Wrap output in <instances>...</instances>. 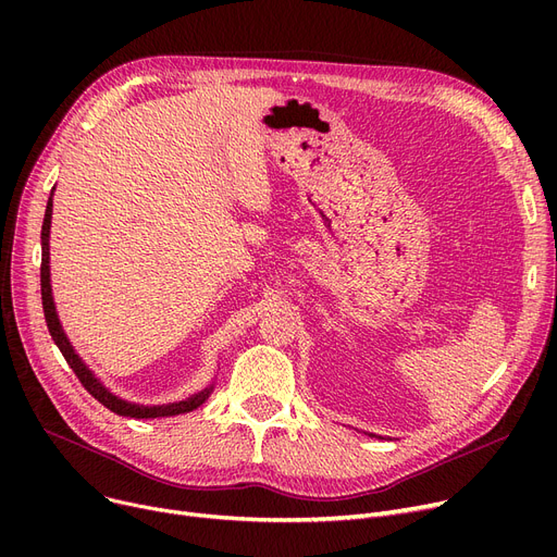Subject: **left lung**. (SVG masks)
I'll use <instances>...</instances> for the list:
<instances>
[{
  "label": "left lung",
  "instance_id": "obj_1",
  "mask_svg": "<svg viewBox=\"0 0 557 557\" xmlns=\"http://www.w3.org/2000/svg\"><path fill=\"white\" fill-rule=\"evenodd\" d=\"M368 435H370V437H379V441H384V437H382V435H374V433H368Z\"/></svg>",
  "mask_w": 557,
  "mask_h": 557
}]
</instances>
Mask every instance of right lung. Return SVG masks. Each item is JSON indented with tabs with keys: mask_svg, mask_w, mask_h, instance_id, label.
<instances>
[{
	"mask_svg": "<svg viewBox=\"0 0 557 557\" xmlns=\"http://www.w3.org/2000/svg\"><path fill=\"white\" fill-rule=\"evenodd\" d=\"M55 189V187H53ZM53 189L51 196L47 200V210H45V221H42V232H40V239H42V267H40V286H42V309H45V320H47V327L49 334L53 338V343L61 349L65 361L70 363V368L74 370V374L81 379V384L85 386V391L90 393L95 399H99L106 408H110L112 413L116 416H124V418H137V420H149V418H171V416H181V413H189L196 411L200 404L208 401V397L214 391V382L202 388L194 395H189L187 399L181 401H169V404H137V401H128L120 395H114L110 388H106V384L101 379L90 370L78 355L74 345L70 343L63 325H61V318H58L55 311V302H53V294H51V271H49V232H51V212H53Z\"/></svg>",
	"mask_w": 557,
	"mask_h": 557,
	"instance_id": "1",
	"label": "right lung"
}]
</instances>
